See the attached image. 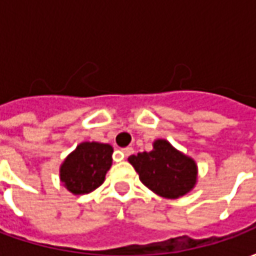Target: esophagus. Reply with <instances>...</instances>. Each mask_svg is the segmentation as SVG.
<instances>
[{
  "label": "esophagus",
  "mask_w": 256,
  "mask_h": 256,
  "mask_svg": "<svg viewBox=\"0 0 256 256\" xmlns=\"http://www.w3.org/2000/svg\"><path fill=\"white\" fill-rule=\"evenodd\" d=\"M133 152H134L133 148H132V146H128V148H123L122 152H120V154H122L123 156H126V158H128V156L132 155V154H133Z\"/></svg>",
  "instance_id": "esophagus-1"
}]
</instances>
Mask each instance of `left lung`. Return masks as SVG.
I'll return each instance as SVG.
<instances>
[{
	"instance_id": "1",
	"label": "left lung",
	"mask_w": 256,
	"mask_h": 256,
	"mask_svg": "<svg viewBox=\"0 0 256 256\" xmlns=\"http://www.w3.org/2000/svg\"><path fill=\"white\" fill-rule=\"evenodd\" d=\"M140 181L152 192L166 198H178L190 192L198 181V164L176 150L167 140H156L150 152L128 158Z\"/></svg>"
}]
</instances>
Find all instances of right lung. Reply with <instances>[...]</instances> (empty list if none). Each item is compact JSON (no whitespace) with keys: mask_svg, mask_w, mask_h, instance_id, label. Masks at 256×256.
<instances>
[{"mask_svg":"<svg viewBox=\"0 0 256 256\" xmlns=\"http://www.w3.org/2000/svg\"><path fill=\"white\" fill-rule=\"evenodd\" d=\"M112 148L101 142H80L60 166V180L74 194L93 192L112 166Z\"/></svg>","mask_w":256,"mask_h":256,"instance_id":"right-lung-1","label":"right lung"}]
</instances>
